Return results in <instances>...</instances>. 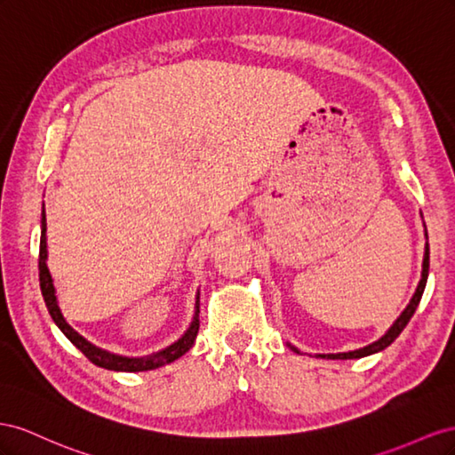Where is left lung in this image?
I'll return each instance as SVG.
<instances>
[{
    "label": "left lung",
    "instance_id": "8db88e82",
    "mask_svg": "<svg viewBox=\"0 0 455 455\" xmlns=\"http://www.w3.org/2000/svg\"><path fill=\"white\" fill-rule=\"evenodd\" d=\"M427 276H429V243H427V248H425V259H423V272H421V280H419V285H418V290H415V293H413V297H411V301H410V305L406 307V310L404 313L400 315V318L393 323V328L388 330L379 341H375V343H371V345H368V347H364V348H358V350H350V353H339V355H320L322 358H330V360H335V358H339V360H347V358H362V356H368V355H373V353H379V350H383L385 347H388L391 345L396 337L402 333V330H404L406 326H408V322H410V318L413 316V313H415V308H418V305H419V301H421V295H423V290H425V283H427ZM295 353H299V350H297L295 347H291Z\"/></svg>",
    "mask_w": 455,
    "mask_h": 455
}]
</instances>
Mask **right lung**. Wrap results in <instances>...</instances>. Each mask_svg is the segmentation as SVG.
Segmentation results:
<instances>
[{
	"mask_svg": "<svg viewBox=\"0 0 455 455\" xmlns=\"http://www.w3.org/2000/svg\"><path fill=\"white\" fill-rule=\"evenodd\" d=\"M45 230H47V223H45V217L42 220V240H40V288H42V295L45 299L47 310L51 318L55 320L57 326L60 328V331L68 337L72 341V345H76L77 348L82 350V353L93 362L95 366L99 368H105V370H114V371H145V370H154V368H160L170 364V362L177 360L179 356H183L187 350L192 347L194 339H196L198 335V328H200V299H196V315H194V320L190 323V328L187 330V333L180 337L177 343H173L172 347H167L160 353L145 356V358H125V356H118V355H110L107 350L97 348L95 345H91L89 341H85L84 337L74 331L70 328V323L64 320L60 308L57 305V297H55V285L53 280H51L49 275V268H47V242H45Z\"/></svg>",
	"mask_w": 455,
	"mask_h": 455,
	"instance_id": "right-lung-1",
	"label": "right lung"
}]
</instances>
